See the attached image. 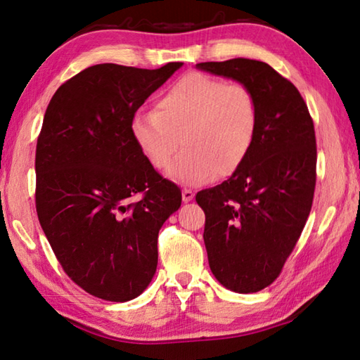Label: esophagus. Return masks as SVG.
<instances>
[{
    "label": "esophagus",
    "mask_w": 360,
    "mask_h": 360,
    "mask_svg": "<svg viewBox=\"0 0 360 360\" xmlns=\"http://www.w3.org/2000/svg\"><path fill=\"white\" fill-rule=\"evenodd\" d=\"M193 198H195V192H193V190H190V188H184V190H182V201L188 202V201H192Z\"/></svg>",
    "instance_id": "obj_1"
}]
</instances>
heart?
Listing matches in <instances>:
<instances>
[{
	"label": "heart",
	"instance_id": "heart-1",
	"mask_svg": "<svg viewBox=\"0 0 360 360\" xmlns=\"http://www.w3.org/2000/svg\"><path fill=\"white\" fill-rule=\"evenodd\" d=\"M258 124V102L246 85L190 72L159 96L156 110L136 114L131 133L158 170L169 165L182 140L186 150L168 168V176L198 186L217 173L238 170L254 147Z\"/></svg>",
	"mask_w": 360,
	"mask_h": 360
}]
</instances>
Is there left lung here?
<instances>
[{"label": "left lung", "instance_id": "1", "mask_svg": "<svg viewBox=\"0 0 360 360\" xmlns=\"http://www.w3.org/2000/svg\"><path fill=\"white\" fill-rule=\"evenodd\" d=\"M196 66L246 85L258 102V133L248 159L223 184L196 193L212 274L233 292H258L278 277L309 217L314 124L298 89L264 62Z\"/></svg>", "mask_w": 360, "mask_h": 360}]
</instances>
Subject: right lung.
I'll list each match as a JSON object with an SVG mask.
<instances>
[{
	"instance_id": "right-lung-1",
	"label": "right lung",
	"mask_w": 360,
	"mask_h": 360,
	"mask_svg": "<svg viewBox=\"0 0 360 360\" xmlns=\"http://www.w3.org/2000/svg\"><path fill=\"white\" fill-rule=\"evenodd\" d=\"M181 66H89L56 91L44 112L38 221L68 277L102 300L128 302L147 289L159 229L181 207L179 187L153 168L131 133L136 111Z\"/></svg>"
}]
</instances>
